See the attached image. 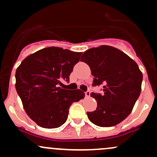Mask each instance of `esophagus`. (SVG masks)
I'll return each instance as SVG.
<instances>
[{"mask_svg": "<svg viewBox=\"0 0 157 157\" xmlns=\"http://www.w3.org/2000/svg\"><path fill=\"white\" fill-rule=\"evenodd\" d=\"M85 95H86V97H87V98H89V96H90V92H89V91H87V92H85Z\"/></svg>", "mask_w": 157, "mask_h": 157, "instance_id": "1", "label": "esophagus"}]
</instances>
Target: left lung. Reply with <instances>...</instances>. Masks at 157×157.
Listing matches in <instances>:
<instances>
[{
    "mask_svg": "<svg viewBox=\"0 0 157 157\" xmlns=\"http://www.w3.org/2000/svg\"><path fill=\"white\" fill-rule=\"evenodd\" d=\"M81 61L90 67L93 86L103 85L104 94L92 92L96 110L88 112L91 122L99 127H113L131 113L142 89V73L137 63L123 51L109 45L87 50Z\"/></svg>",
    "mask_w": 157,
    "mask_h": 157,
    "instance_id": "8db88e82",
    "label": "left lung"
}]
</instances>
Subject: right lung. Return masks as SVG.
Here are the masks:
<instances>
[{
	"label": "right lung",
	"mask_w": 157,
	"mask_h": 157,
	"mask_svg": "<svg viewBox=\"0 0 157 157\" xmlns=\"http://www.w3.org/2000/svg\"><path fill=\"white\" fill-rule=\"evenodd\" d=\"M81 54L62 48H46L29 55L17 68L15 89L26 113L39 126L48 129L62 126L72 103L85 97L80 89L59 86L63 80L68 82Z\"/></svg>",
	"instance_id": "obj_1"
}]
</instances>
